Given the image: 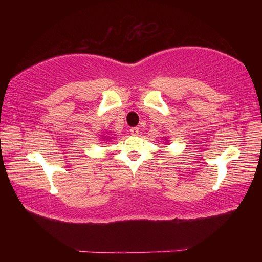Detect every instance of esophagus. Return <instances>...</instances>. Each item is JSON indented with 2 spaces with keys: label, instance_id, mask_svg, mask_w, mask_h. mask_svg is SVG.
<instances>
[{
  "label": "esophagus",
  "instance_id": "esophagus-1",
  "mask_svg": "<svg viewBox=\"0 0 262 262\" xmlns=\"http://www.w3.org/2000/svg\"><path fill=\"white\" fill-rule=\"evenodd\" d=\"M130 134H132L133 136H137V135H139V128H136V127L132 128V129H130Z\"/></svg>",
  "mask_w": 262,
  "mask_h": 262
}]
</instances>
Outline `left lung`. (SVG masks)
<instances>
[{
    "label": "left lung",
    "mask_w": 262,
    "mask_h": 262,
    "mask_svg": "<svg viewBox=\"0 0 262 262\" xmlns=\"http://www.w3.org/2000/svg\"><path fill=\"white\" fill-rule=\"evenodd\" d=\"M164 141H165V142H164V143H167V139H165Z\"/></svg>",
    "instance_id": "left-lung-1"
}]
</instances>
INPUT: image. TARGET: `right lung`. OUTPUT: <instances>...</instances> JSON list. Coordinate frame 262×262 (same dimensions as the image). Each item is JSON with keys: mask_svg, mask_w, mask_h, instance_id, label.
<instances>
[{"mask_svg": "<svg viewBox=\"0 0 262 262\" xmlns=\"http://www.w3.org/2000/svg\"><path fill=\"white\" fill-rule=\"evenodd\" d=\"M100 137H103V139H101V141H105V142H108L111 139H112V137H110V136H106V135H101Z\"/></svg>", "mask_w": 262, "mask_h": 262, "instance_id": "add662e5", "label": "right lung"}]
</instances>
